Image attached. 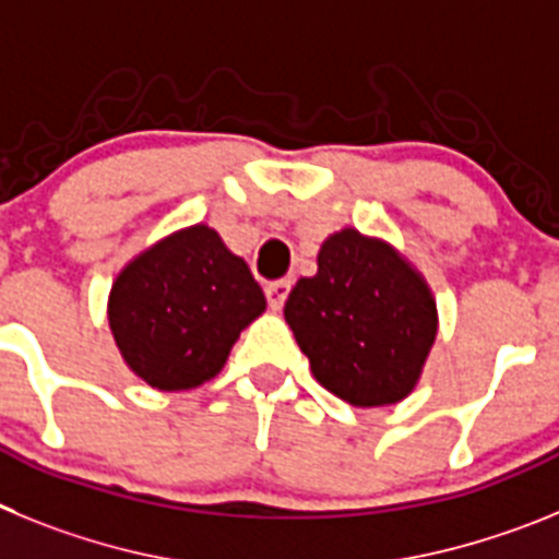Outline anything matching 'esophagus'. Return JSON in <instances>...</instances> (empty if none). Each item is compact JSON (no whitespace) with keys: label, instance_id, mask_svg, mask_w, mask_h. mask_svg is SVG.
Masks as SVG:
<instances>
[{"label":"esophagus","instance_id":"34e87169","mask_svg":"<svg viewBox=\"0 0 559 559\" xmlns=\"http://www.w3.org/2000/svg\"><path fill=\"white\" fill-rule=\"evenodd\" d=\"M289 289H293V281L284 278V281H273V284H266V300H270V309H275L278 312L281 307H284L286 295H289Z\"/></svg>","mask_w":559,"mask_h":559}]
</instances>
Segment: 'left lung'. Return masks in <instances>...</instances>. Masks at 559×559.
I'll return each instance as SVG.
<instances>
[{
	"mask_svg": "<svg viewBox=\"0 0 559 559\" xmlns=\"http://www.w3.org/2000/svg\"><path fill=\"white\" fill-rule=\"evenodd\" d=\"M284 318L320 385L354 407L414 394L439 334L430 284L391 241L343 227L300 278Z\"/></svg>",
	"mask_w": 559,
	"mask_h": 559,
	"instance_id": "1",
	"label": "left lung"
}]
</instances>
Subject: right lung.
I'll list each match as a JSON object with an SVG mask.
<instances>
[{
  "mask_svg": "<svg viewBox=\"0 0 559 559\" xmlns=\"http://www.w3.org/2000/svg\"><path fill=\"white\" fill-rule=\"evenodd\" d=\"M266 298L207 225L168 233L111 284L106 318L126 368L157 391H191L225 368Z\"/></svg>",
  "mask_w": 559,
  "mask_h": 559,
  "instance_id": "right-lung-1",
  "label": "right lung"
}]
</instances>
